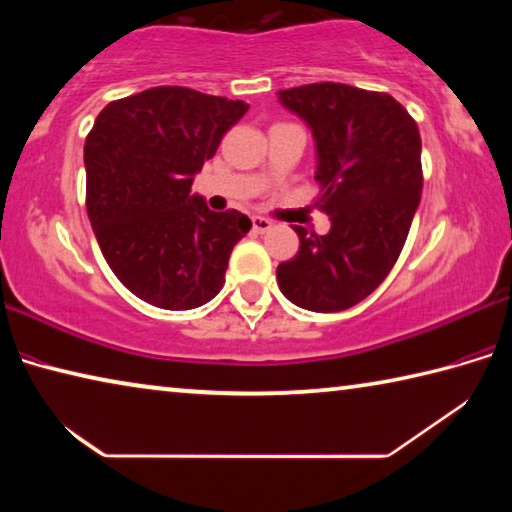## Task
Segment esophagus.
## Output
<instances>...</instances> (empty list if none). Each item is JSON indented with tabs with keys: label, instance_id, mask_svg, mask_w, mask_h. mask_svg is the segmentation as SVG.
Returning <instances> with one entry per match:
<instances>
[{
	"label": "esophagus",
	"instance_id": "obj_1",
	"mask_svg": "<svg viewBox=\"0 0 512 512\" xmlns=\"http://www.w3.org/2000/svg\"><path fill=\"white\" fill-rule=\"evenodd\" d=\"M273 228V223L268 221V219H264V216H253V230L255 232H266V230H271Z\"/></svg>",
	"mask_w": 512,
	"mask_h": 512
}]
</instances>
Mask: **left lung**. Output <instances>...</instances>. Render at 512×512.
I'll use <instances>...</instances> for the list:
<instances>
[{"mask_svg":"<svg viewBox=\"0 0 512 512\" xmlns=\"http://www.w3.org/2000/svg\"><path fill=\"white\" fill-rule=\"evenodd\" d=\"M277 99L311 128L320 205L332 228L296 225L298 255L277 266L284 298L343 311L368 298L400 257L422 194L418 124L386 92L309 83Z\"/></svg>","mask_w":512,"mask_h":512,"instance_id":"1","label":"left lung"}]
</instances>
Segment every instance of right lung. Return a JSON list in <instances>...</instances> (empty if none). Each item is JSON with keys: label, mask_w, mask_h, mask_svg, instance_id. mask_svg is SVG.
<instances>
[{"label": "right lung", "mask_w": 512, "mask_h": 512, "mask_svg": "<svg viewBox=\"0 0 512 512\" xmlns=\"http://www.w3.org/2000/svg\"><path fill=\"white\" fill-rule=\"evenodd\" d=\"M248 103L160 85L108 103L85 137V207L112 273L153 307L185 311L223 289L232 248L250 230L212 212L194 176Z\"/></svg>", "instance_id": "add662e5"}]
</instances>
